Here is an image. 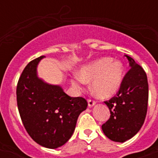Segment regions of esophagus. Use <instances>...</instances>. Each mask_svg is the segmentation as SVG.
Returning a JSON list of instances; mask_svg holds the SVG:
<instances>
[{
    "instance_id": "obj_1",
    "label": "esophagus",
    "mask_w": 158,
    "mask_h": 158,
    "mask_svg": "<svg viewBox=\"0 0 158 158\" xmlns=\"http://www.w3.org/2000/svg\"><path fill=\"white\" fill-rule=\"evenodd\" d=\"M96 101L93 99H89L88 100V105H89V106L90 107V106H93L95 104H96Z\"/></svg>"
}]
</instances>
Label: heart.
<instances>
[{
    "label": "heart",
    "instance_id": "obj_1",
    "mask_svg": "<svg viewBox=\"0 0 158 158\" xmlns=\"http://www.w3.org/2000/svg\"><path fill=\"white\" fill-rule=\"evenodd\" d=\"M123 73V69L120 62L105 57L83 67L79 75L73 78V85L81 89L85 81L91 80V88L96 96L107 98L118 90L122 84Z\"/></svg>",
    "mask_w": 158,
    "mask_h": 158
}]
</instances>
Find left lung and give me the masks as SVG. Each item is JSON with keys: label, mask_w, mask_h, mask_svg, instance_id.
<instances>
[{"label": "left lung", "mask_w": 158, "mask_h": 158, "mask_svg": "<svg viewBox=\"0 0 158 158\" xmlns=\"http://www.w3.org/2000/svg\"><path fill=\"white\" fill-rule=\"evenodd\" d=\"M125 56L130 69L123 76L116 95L104 102L111 115L102 129L108 139L116 142H124L139 132L146 118L148 104L146 72L132 57Z\"/></svg>", "instance_id": "1"}]
</instances>
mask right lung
Instances as JSON below:
<instances>
[{
    "label": "right lung",
    "mask_w": 158,
    "mask_h": 158,
    "mask_svg": "<svg viewBox=\"0 0 158 158\" xmlns=\"http://www.w3.org/2000/svg\"><path fill=\"white\" fill-rule=\"evenodd\" d=\"M43 57L34 59L23 69L17 85V103L29 136L40 146L55 149L71 138L79 115L88 102L38 79L36 67Z\"/></svg>",
    "instance_id": "obj_1"
}]
</instances>
